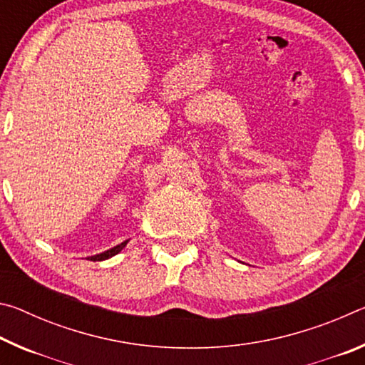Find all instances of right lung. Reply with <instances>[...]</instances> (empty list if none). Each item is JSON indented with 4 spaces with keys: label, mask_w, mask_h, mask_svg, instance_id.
Returning <instances> with one entry per match:
<instances>
[{
    "label": "right lung",
    "mask_w": 365,
    "mask_h": 365,
    "mask_svg": "<svg viewBox=\"0 0 365 365\" xmlns=\"http://www.w3.org/2000/svg\"><path fill=\"white\" fill-rule=\"evenodd\" d=\"M127 243H128V240H125V242H122L120 245H117V246H114V248H110V250H108V251H104V252H100V255H95V256H90L88 259L90 261H104V259H109V257H113V256H115L117 252H120L123 248H125L127 246Z\"/></svg>",
    "instance_id": "right-lung-1"
}]
</instances>
